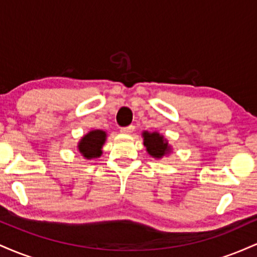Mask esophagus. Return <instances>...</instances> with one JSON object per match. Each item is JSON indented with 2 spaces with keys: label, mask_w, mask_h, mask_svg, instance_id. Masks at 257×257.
Returning <instances> with one entry per match:
<instances>
[{
  "label": "esophagus",
  "mask_w": 257,
  "mask_h": 257,
  "mask_svg": "<svg viewBox=\"0 0 257 257\" xmlns=\"http://www.w3.org/2000/svg\"><path fill=\"white\" fill-rule=\"evenodd\" d=\"M134 132V125H129V126H124V128H120V133L122 134H132Z\"/></svg>",
  "instance_id": "esophagus-1"
}]
</instances>
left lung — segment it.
I'll return each instance as SVG.
<instances>
[{"mask_svg": "<svg viewBox=\"0 0 257 257\" xmlns=\"http://www.w3.org/2000/svg\"><path fill=\"white\" fill-rule=\"evenodd\" d=\"M141 137L144 139V146L146 147V152L152 158L161 159L172 153L173 147L169 145L167 139L161 133L144 131Z\"/></svg>", "mask_w": 257, "mask_h": 257, "instance_id": "1", "label": "left lung"}]
</instances>
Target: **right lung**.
I'll use <instances>...</instances> for the list:
<instances>
[{"instance_id":"1","label":"right lung","mask_w":257,"mask_h":257,"mask_svg":"<svg viewBox=\"0 0 257 257\" xmlns=\"http://www.w3.org/2000/svg\"><path fill=\"white\" fill-rule=\"evenodd\" d=\"M106 138L105 131L101 129H93L81 138L77 144V151L85 159H95L102 155V146H104Z\"/></svg>"}]
</instances>
